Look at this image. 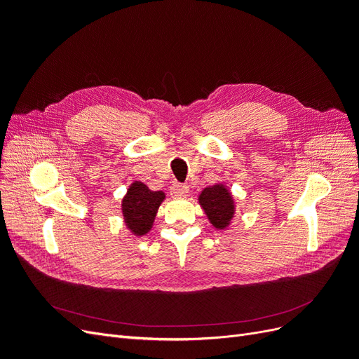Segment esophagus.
Wrapping results in <instances>:
<instances>
[{"label": "esophagus", "instance_id": "1", "mask_svg": "<svg viewBox=\"0 0 359 359\" xmlns=\"http://www.w3.org/2000/svg\"><path fill=\"white\" fill-rule=\"evenodd\" d=\"M189 193V187L186 184H181V182H173L170 186V194L173 198H184L187 196Z\"/></svg>", "mask_w": 359, "mask_h": 359}]
</instances>
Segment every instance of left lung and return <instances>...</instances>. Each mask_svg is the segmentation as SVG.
<instances>
[{"label": "left lung", "mask_w": 359, "mask_h": 359, "mask_svg": "<svg viewBox=\"0 0 359 359\" xmlns=\"http://www.w3.org/2000/svg\"><path fill=\"white\" fill-rule=\"evenodd\" d=\"M199 203L215 229H226L235 214V203L231 191L223 184L206 187L199 194Z\"/></svg>", "instance_id": "left-lung-1"}]
</instances>
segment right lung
<instances>
[{
    "mask_svg": "<svg viewBox=\"0 0 359 359\" xmlns=\"http://www.w3.org/2000/svg\"><path fill=\"white\" fill-rule=\"evenodd\" d=\"M163 199V191H153L144 182L135 181L123 199V215L128 229L137 236L148 233Z\"/></svg>",
    "mask_w": 359,
    "mask_h": 359,
    "instance_id": "add662e5",
    "label": "right lung"
}]
</instances>
